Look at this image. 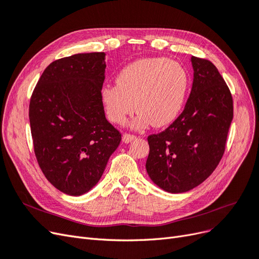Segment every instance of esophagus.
<instances>
[{
    "label": "esophagus",
    "mask_w": 259,
    "mask_h": 259,
    "mask_svg": "<svg viewBox=\"0 0 259 259\" xmlns=\"http://www.w3.org/2000/svg\"><path fill=\"white\" fill-rule=\"evenodd\" d=\"M137 138L136 135H133V134H124L123 135V142L124 143H131L133 140H135Z\"/></svg>",
    "instance_id": "34e87169"
}]
</instances>
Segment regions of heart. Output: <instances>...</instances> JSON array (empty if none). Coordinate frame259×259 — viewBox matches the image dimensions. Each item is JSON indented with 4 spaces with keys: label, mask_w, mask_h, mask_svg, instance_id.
<instances>
[{
    "label": "heart",
    "mask_w": 259,
    "mask_h": 259,
    "mask_svg": "<svg viewBox=\"0 0 259 259\" xmlns=\"http://www.w3.org/2000/svg\"><path fill=\"white\" fill-rule=\"evenodd\" d=\"M115 82L116 85H108L101 92L110 121L122 124L136 109V126L150 122L152 126L161 127L173 122L182 111L189 75L176 61L148 57L125 66Z\"/></svg>",
    "instance_id": "1"
}]
</instances>
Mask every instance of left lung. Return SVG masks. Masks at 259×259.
Wrapping results in <instances>:
<instances>
[{
	"label": "left lung",
	"instance_id": "8db88e82",
	"mask_svg": "<svg viewBox=\"0 0 259 259\" xmlns=\"http://www.w3.org/2000/svg\"><path fill=\"white\" fill-rule=\"evenodd\" d=\"M193 83L184 111L167 128L148 136L147 173L170 193L199 186L221 162L233 117V100L217 68L191 57Z\"/></svg>",
	"mask_w": 259,
	"mask_h": 259
}]
</instances>
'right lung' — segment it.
Here are the masks:
<instances>
[{"label":"right lung","mask_w":259,"mask_h":259,"mask_svg":"<svg viewBox=\"0 0 259 259\" xmlns=\"http://www.w3.org/2000/svg\"><path fill=\"white\" fill-rule=\"evenodd\" d=\"M105 53L57 59L46 67L30 98L38 166L55 188L69 195H81L98 183L121 142V133L105 115Z\"/></svg>","instance_id":"add662e5"}]
</instances>
